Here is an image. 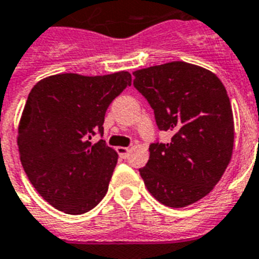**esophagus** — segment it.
I'll list each match as a JSON object with an SVG mask.
<instances>
[{
    "instance_id": "obj_1",
    "label": "esophagus",
    "mask_w": 259,
    "mask_h": 259,
    "mask_svg": "<svg viewBox=\"0 0 259 259\" xmlns=\"http://www.w3.org/2000/svg\"><path fill=\"white\" fill-rule=\"evenodd\" d=\"M116 152L119 153V156H120V157H123V159H124V157H127L128 152H130V148H127V147H117Z\"/></svg>"
}]
</instances>
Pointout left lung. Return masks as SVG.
I'll use <instances>...</instances> for the list:
<instances>
[{
  "label": "left lung",
  "mask_w": 259,
  "mask_h": 259,
  "mask_svg": "<svg viewBox=\"0 0 259 259\" xmlns=\"http://www.w3.org/2000/svg\"><path fill=\"white\" fill-rule=\"evenodd\" d=\"M134 86L148 100L168 143L149 145L140 176L153 197L170 208L201 200L229 165L234 120L228 93L215 74L187 62L142 68Z\"/></svg>",
  "instance_id": "1"
}]
</instances>
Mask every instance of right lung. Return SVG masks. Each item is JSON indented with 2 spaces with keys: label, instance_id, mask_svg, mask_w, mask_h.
<instances>
[{
  "label": "right lung",
  "instance_id": "obj_1",
  "mask_svg": "<svg viewBox=\"0 0 259 259\" xmlns=\"http://www.w3.org/2000/svg\"><path fill=\"white\" fill-rule=\"evenodd\" d=\"M131 74H57L31 89L18 125L19 159L35 191L55 209L82 214L108 191L117 153L104 140V115Z\"/></svg>",
  "mask_w": 259,
  "mask_h": 259
}]
</instances>
